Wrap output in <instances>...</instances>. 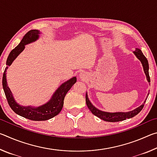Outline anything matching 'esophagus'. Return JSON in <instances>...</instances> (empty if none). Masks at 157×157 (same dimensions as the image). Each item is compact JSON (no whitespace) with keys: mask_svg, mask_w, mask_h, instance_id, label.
Returning a JSON list of instances; mask_svg holds the SVG:
<instances>
[{"mask_svg":"<svg viewBox=\"0 0 157 157\" xmlns=\"http://www.w3.org/2000/svg\"><path fill=\"white\" fill-rule=\"evenodd\" d=\"M79 78H80V79H86L87 75L85 73H82L79 74Z\"/></svg>","mask_w":157,"mask_h":157,"instance_id":"34e87169","label":"esophagus"}]
</instances>
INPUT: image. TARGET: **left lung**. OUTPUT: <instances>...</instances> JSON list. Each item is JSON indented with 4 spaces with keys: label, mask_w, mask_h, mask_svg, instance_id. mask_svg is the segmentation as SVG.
Masks as SVG:
<instances>
[{
    "label": "left lung",
    "mask_w": 157,
    "mask_h": 157,
    "mask_svg": "<svg viewBox=\"0 0 157 157\" xmlns=\"http://www.w3.org/2000/svg\"><path fill=\"white\" fill-rule=\"evenodd\" d=\"M133 52H134L135 56L137 57V59L141 62L143 68V71H144V73L146 75V79H147V82H149V84H150V76H149V63H148L147 59H146V57L144 56V55H143V53L142 52L141 50L139 48H136L135 51H134ZM149 94H147V96ZM147 98V97L145 98L144 102H143L141 105L139 106V107L136 108L135 109L132 111H127V112H107V111H103L102 110L98 109V108H96L95 106L93 105V104L90 102V100L89 99L87 93L86 94V105L89 109V110L91 111L92 113L95 116L98 117L99 118L102 119L103 121H107V122H111V123L124 121L126 120V119L131 118H133L134 116H136L137 114L143 109Z\"/></svg>",
    "instance_id": "obj_1"
}]
</instances>
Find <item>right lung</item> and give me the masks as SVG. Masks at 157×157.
<instances>
[{
    "label": "right lung",
    "mask_w": 157,
    "mask_h": 157,
    "mask_svg": "<svg viewBox=\"0 0 157 157\" xmlns=\"http://www.w3.org/2000/svg\"><path fill=\"white\" fill-rule=\"evenodd\" d=\"M40 33L41 32L39 30H32L25 34L20 44L10 52L6 62L7 66L5 68L2 76V87L10 107L18 115L34 121H47L58 115L62 109L65 95L77 82L76 77H73L64 82L58 87L52 95L51 98L46 103L39 107L22 106L17 102L13 96L11 90L7 85L6 78L7 69L19 55L20 53L25 49V45L36 41L39 38Z\"/></svg>",
    "instance_id": "add662e5"
}]
</instances>
